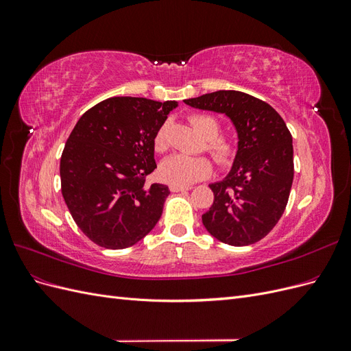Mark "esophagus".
<instances>
[{"instance_id": "esophagus-1", "label": "esophagus", "mask_w": 351, "mask_h": 351, "mask_svg": "<svg viewBox=\"0 0 351 351\" xmlns=\"http://www.w3.org/2000/svg\"><path fill=\"white\" fill-rule=\"evenodd\" d=\"M192 187L189 186H176V184H171L169 186V190H171L173 193H178V192H187V190H190Z\"/></svg>"}]
</instances>
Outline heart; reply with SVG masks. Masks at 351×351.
I'll return each instance as SVG.
<instances>
[{
    "label": "heart",
    "mask_w": 351,
    "mask_h": 351,
    "mask_svg": "<svg viewBox=\"0 0 351 351\" xmlns=\"http://www.w3.org/2000/svg\"><path fill=\"white\" fill-rule=\"evenodd\" d=\"M190 124L195 130L206 139V151L214 158V161L226 168L234 162L237 155V146L230 137L221 136V124L214 115L196 114L190 117ZM154 146L158 152H164L168 147L167 141V125L158 129ZM212 171V164L205 156H186L174 155L161 164V177L169 184L176 186H190L199 180L205 178Z\"/></svg>",
    "instance_id": "obj_1"
}]
</instances>
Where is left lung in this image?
Returning a JSON list of instances; mask_svg holds the SVG:
<instances>
[{
  "instance_id": "obj_1",
  "label": "left lung",
  "mask_w": 351,
  "mask_h": 351,
  "mask_svg": "<svg viewBox=\"0 0 351 351\" xmlns=\"http://www.w3.org/2000/svg\"><path fill=\"white\" fill-rule=\"evenodd\" d=\"M190 107L228 115L239 133L230 174L210 184L214 204L202 215L205 228L222 243L249 246L277 226L294 176L293 137L269 104L239 90H217L184 99Z\"/></svg>"
}]
</instances>
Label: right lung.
<instances>
[{
  "instance_id": "add662e5",
  "label": "right lung",
  "mask_w": 351,
  "mask_h": 351,
  "mask_svg": "<svg viewBox=\"0 0 351 351\" xmlns=\"http://www.w3.org/2000/svg\"><path fill=\"white\" fill-rule=\"evenodd\" d=\"M176 101L108 98L74 125L60 161L61 193L77 227L105 249L141 241L162 215L169 190L146 186L154 139Z\"/></svg>"
}]
</instances>
